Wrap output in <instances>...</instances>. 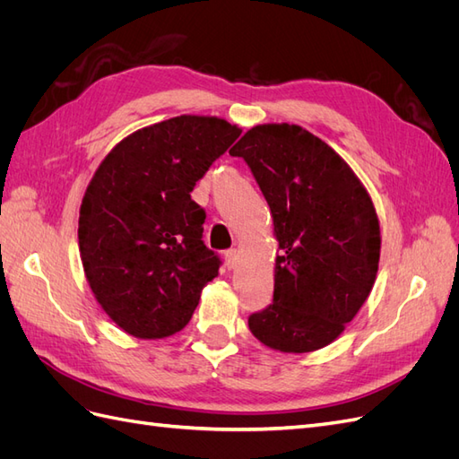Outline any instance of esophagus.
Segmentation results:
<instances>
[{
	"label": "esophagus",
	"mask_w": 459,
	"mask_h": 459,
	"mask_svg": "<svg viewBox=\"0 0 459 459\" xmlns=\"http://www.w3.org/2000/svg\"><path fill=\"white\" fill-rule=\"evenodd\" d=\"M224 260H226V266L231 270L238 266V260H239V253L235 251V248H230V251L224 253Z\"/></svg>",
	"instance_id": "esophagus-1"
}]
</instances>
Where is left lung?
I'll use <instances>...</instances> for the list:
<instances>
[{"mask_svg":"<svg viewBox=\"0 0 459 459\" xmlns=\"http://www.w3.org/2000/svg\"><path fill=\"white\" fill-rule=\"evenodd\" d=\"M230 155L251 169L281 251L272 304L248 316V329L273 351L324 349L377 275L381 233L368 191L335 151L295 124L255 126Z\"/></svg>","mask_w":459,"mask_h":459,"instance_id":"8db88e82","label":"left lung"}]
</instances>
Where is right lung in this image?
Instances as JSON below:
<instances>
[{"instance_id": "obj_1", "label": "right lung", "mask_w": 459, "mask_h": 459, "mask_svg": "<svg viewBox=\"0 0 459 459\" xmlns=\"http://www.w3.org/2000/svg\"><path fill=\"white\" fill-rule=\"evenodd\" d=\"M239 135L216 117H176L124 137L95 170L80 206V256L97 302L130 335L182 331L218 275L191 191Z\"/></svg>"}]
</instances>
